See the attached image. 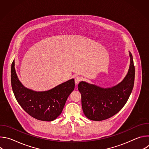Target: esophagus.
Wrapping results in <instances>:
<instances>
[{
	"label": "esophagus",
	"mask_w": 149,
	"mask_h": 149,
	"mask_svg": "<svg viewBox=\"0 0 149 149\" xmlns=\"http://www.w3.org/2000/svg\"><path fill=\"white\" fill-rule=\"evenodd\" d=\"M81 80H82V78H81V77L78 76V77H75V84H76V85H78V83H79Z\"/></svg>",
	"instance_id": "obj_1"
}]
</instances>
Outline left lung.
Listing matches in <instances>:
<instances>
[{
	"instance_id": "1",
	"label": "left lung",
	"mask_w": 149,
	"mask_h": 149,
	"mask_svg": "<svg viewBox=\"0 0 149 149\" xmlns=\"http://www.w3.org/2000/svg\"><path fill=\"white\" fill-rule=\"evenodd\" d=\"M129 55L130 64L128 73L116 86L104 88L85 81L78 84L82 110L88 119L101 121L109 118L116 114L127 102L133 88L135 77V68L130 52Z\"/></svg>"
}]
</instances>
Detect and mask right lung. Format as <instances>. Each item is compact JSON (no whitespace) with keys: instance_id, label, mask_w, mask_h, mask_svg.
I'll return each instance as SVG.
<instances>
[{"instance_id":"add662e5","label":"right lung","mask_w":149,"mask_h":149,"mask_svg":"<svg viewBox=\"0 0 149 149\" xmlns=\"http://www.w3.org/2000/svg\"><path fill=\"white\" fill-rule=\"evenodd\" d=\"M11 84L15 97L29 115L41 121H51L62 113L66 101L75 88L74 79H70L46 91H35L25 87L11 67Z\"/></svg>"}]
</instances>
